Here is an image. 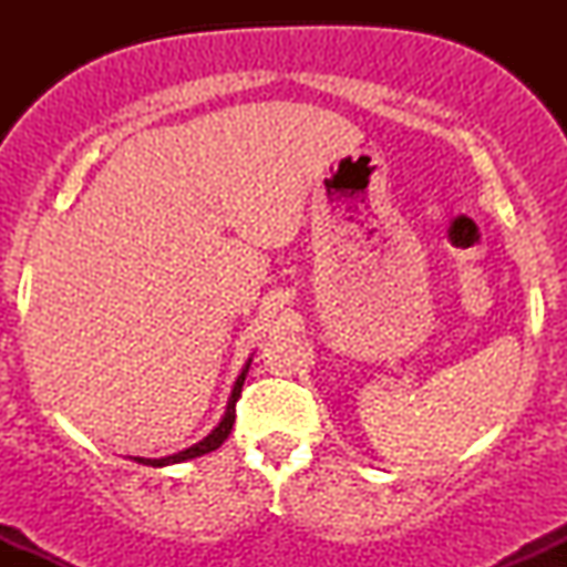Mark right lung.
<instances>
[{"label":"right lung","mask_w":567,"mask_h":567,"mask_svg":"<svg viewBox=\"0 0 567 567\" xmlns=\"http://www.w3.org/2000/svg\"><path fill=\"white\" fill-rule=\"evenodd\" d=\"M247 368H250V362H247L243 373H239L237 383H234V392H231V396H229V405H226L224 421H220V424H218L216 429H213V432L207 434L205 440L197 442V445L186 447V451H181V453H175V455H167V458H135V461H138V464H146V466L181 464V461H188V458H197V455L213 453V451H216V447L224 445V440L229 437V432H231V426H234V419H237V400H239V394H243V383H245Z\"/></svg>","instance_id":"1"}]
</instances>
